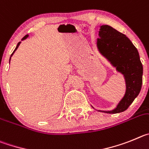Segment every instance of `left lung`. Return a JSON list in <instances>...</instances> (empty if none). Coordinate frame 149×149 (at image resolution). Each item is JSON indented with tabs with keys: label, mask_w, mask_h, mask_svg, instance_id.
<instances>
[{
	"label": "left lung",
	"mask_w": 149,
	"mask_h": 149,
	"mask_svg": "<svg viewBox=\"0 0 149 149\" xmlns=\"http://www.w3.org/2000/svg\"><path fill=\"white\" fill-rule=\"evenodd\" d=\"M96 45L102 55L124 76L125 93L116 108L100 111L107 113L123 112L139 95L143 84V65L137 49L125 35L108 25L100 26Z\"/></svg>",
	"instance_id": "8db88e82"
}]
</instances>
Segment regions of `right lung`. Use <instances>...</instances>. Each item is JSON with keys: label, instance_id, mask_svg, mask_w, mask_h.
Here are the masks:
<instances>
[{"label": "right lung", "instance_id": "obj_1", "mask_svg": "<svg viewBox=\"0 0 149 149\" xmlns=\"http://www.w3.org/2000/svg\"><path fill=\"white\" fill-rule=\"evenodd\" d=\"M28 36H29V35H26V36H25L24 37V38H22V41H23V40L26 39V38H27ZM20 44H21V41H20V42H18V45H17V46H16L15 49V50H14V51H13V53H12V55H11V57H12V56H13V53H14L15 52V50H16V49H18V46H19V45H20ZM11 57H10V58H9V62H10V59H11Z\"/></svg>", "mask_w": 149, "mask_h": 149}]
</instances>
